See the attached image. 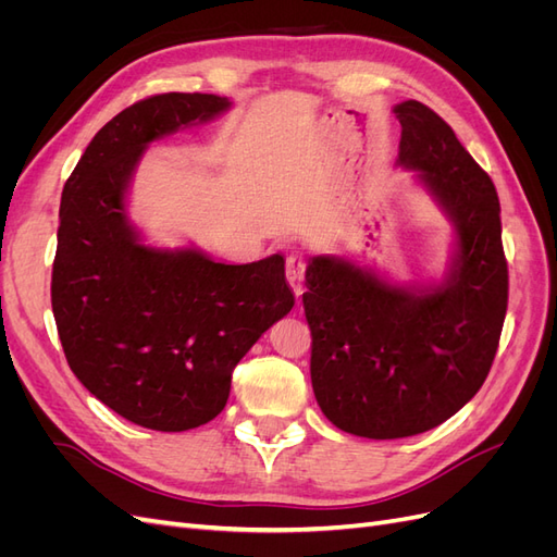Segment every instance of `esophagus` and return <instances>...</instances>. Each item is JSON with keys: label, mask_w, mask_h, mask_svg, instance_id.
Masks as SVG:
<instances>
[{"label": "esophagus", "mask_w": 557, "mask_h": 557, "mask_svg": "<svg viewBox=\"0 0 557 557\" xmlns=\"http://www.w3.org/2000/svg\"><path fill=\"white\" fill-rule=\"evenodd\" d=\"M305 272H307V260L297 256V252L288 256V260H285V278H288L295 297L305 293V285H301V283H305Z\"/></svg>", "instance_id": "1"}]
</instances>
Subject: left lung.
<instances>
[{
    "label": "left lung",
    "mask_w": 557,
    "mask_h": 557,
    "mask_svg": "<svg viewBox=\"0 0 557 557\" xmlns=\"http://www.w3.org/2000/svg\"><path fill=\"white\" fill-rule=\"evenodd\" d=\"M399 158L455 227L442 285L397 288L334 256L311 258L305 301L311 383L339 430L401 440L442 425L491 372L509 301L497 190L444 117L409 99L395 109Z\"/></svg>",
    "instance_id": "1"
}]
</instances>
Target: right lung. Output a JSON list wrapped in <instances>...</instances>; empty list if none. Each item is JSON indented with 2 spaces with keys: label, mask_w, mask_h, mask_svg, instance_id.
Wrapping results in <instances>:
<instances>
[{
  "label": "right lung",
  "mask_w": 557,
  "mask_h": 557,
  "mask_svg": "<svg viewBox=\"0 0 557 557\" xmlns=\"http://www.w3.org/2000/svg\"><path fill=\"white\" fill-rule=\"evenodd\" d=\"M227 109L218 95L146 97L95 134L62 190L50 301L66 362L99 401L148 430L213 420L234 367L295 305L278 252L225 264L146 246L127 221L125 193L148 144Z\"/></svg>",
  "instance_id": "obj_1"
}]
</instances>
